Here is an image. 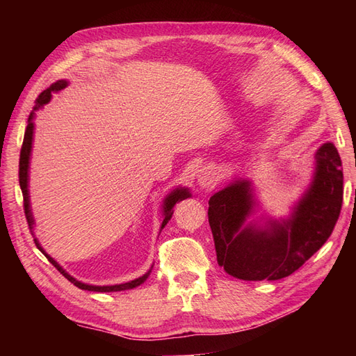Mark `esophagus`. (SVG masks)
I'll return each mask as SVG.
<instances>
[{
	"label": "esophagus",
	"mask_w": 356,
	"mask_h": 356,
	"mask_svg": "<svg viewBox=\"0 0 356 356\" xmlns=\"http://www.w3.org/2000/svg\"><path fill=\"white\" fill-rule=\"evenodd\" d=\"M217 172L213 170V168L207 166L200 169L199 175H197V181H199V186L203 188H213L215 184H217Z\"/></svg>",
	"instance_id": "34e87169"
}]
</instances>
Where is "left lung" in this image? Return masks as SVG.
<instances>
[{"label": "left lung", "mask_w": 356, "mask_h": 356, "mask_svg": "<svg viewBox=\"0 0 356 356\" xmlns=\"http://www.w3.org/2000/svg\"><path fill=\"white\" fill-rule=\"evenodd\" d=\"M343 203V168L331 143L316 153V174L293 217L264 229L243 225L252 209L250 182L236 181L209 199L208 218L218 264L243 281L293 275L327 242Z\"/></svg>", "instance_id": "left-lung-1"}]
</instances>
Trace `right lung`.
<instances>
[{
    "instance_id": "1",
    "label": "right lung",
    "mask_w": 356,
    "mask_h": 356,
    "mask_svg": "<svg viewBox=\"0 0 356 356\" xmlns=\"http://www.w3.org/2000/svg\"><path fill=\"white\" fill-rule=\"evenodd\" d=\"M65 86H67V81L60 80V81L53 84L51 88H49L47 90L42 92V93L38 96V99H37L35 110L40 108L41 105H44V104H47V102L50 101L51 92H58V90L65 88ZM32 134H34V123H32V114H31V115H29V120H28V126H26V129H25V136H24L22 148H20V159H19V184H20V188H22L24 211H25V217H26L28 225H32V222H34V221H32V217H31L29 199H28V163H29V153H31V145H32ZM188 196H190V195H188L187 190H177V191H174V193H170V196H168V199L165 200V218H163V222H161V229H163L165 225H166V222L172 218V213H174L175 203H177V202H181V200H184V199L188 197ZM35 243H37V246H38V250H40L41 252H44V251L41 250V246L38 245L37 241H35ZM44 255L49 258V261H50L53 266H55L63 276H65V277L68 279V281H70L71 284H74L75 286H79L80 289L96 291V293H111V291H122V289L135 288V286H138V285H141V284L145 281V279H147V276H148V273H147V275H144V276H141V277L135 279V281H132V282L120 284V285H111V286L86 285V284H81V282H79V281H75V279H74L72 276H70L65 270H63V268H62L55 260H53V258H50L47 254H44Z\"/></svg>"
}]
</instances>
